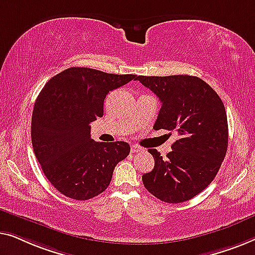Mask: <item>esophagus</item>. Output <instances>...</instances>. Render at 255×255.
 <instances>
[{"instance_id": "34e87169", "label": "esophagus", "mask_w": 255, "mask_h": 255, "mask_svg": "<svg viewBox=\"0 0 255 255\" xmlns=\"http://www.w3.org/2000/svg\"><path fill=\"white\" fill-rule=\"evenodd\" d=\"M130 150H131V152H139V151H142V150H144V149H143L142 146H139V145L132 144V145H131V148H130Z\"/></svg>"}]
</instances>
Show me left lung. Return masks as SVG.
Listing matches in <instances>:
<instances>
[{
	"label": "left lung",
	"mask_w": 255,
	"mask_h": 255,
	"mask_svg": "<svg viewBox=\"0 0 255 255\" xmlns=\"http://www.w3.org/2000/svg\"><path fill=\"white\" fill-rule=\"evenodd\" d=\"M162 103L153 128L175 131L179 138L163 159H155L151 172L142 175L144 187L167 203L191 200L216 177L228 150V118L224 104L213 88L199 77L136 76Z\"/></svg>",
	"instance_id": "8db88e82"
}]
</instances>
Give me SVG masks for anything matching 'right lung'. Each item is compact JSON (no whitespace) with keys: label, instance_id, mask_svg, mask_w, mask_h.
I'll return each mask as SVG.
<instances>
[{"label":"right lung","instance_id":"1","mask_svg":"<svg viewBox=\"0 0 255 255\" xmlns=\"http://www.w3.org/2000/svg\"><path fill=\"white\" fill-rule=\"evenodd\" d=\"M136 75L71 67L52 77L35 100L31 123L34 155L54 187L89 200L109 187L116 165L130 152L127 142H96L90 124L102 118L110 91Z\"/></svg>","mask_w":255,"mask_h":255}]
</instances>
